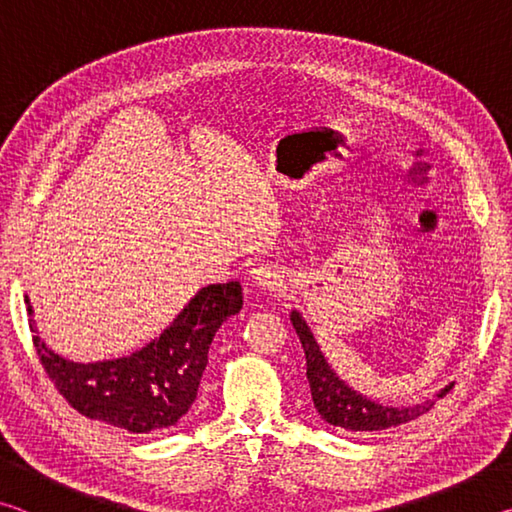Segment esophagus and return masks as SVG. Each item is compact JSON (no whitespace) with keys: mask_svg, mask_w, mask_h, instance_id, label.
<instances>
[{"mask_svg":"<svg viewBox=\"0 0 512 512\" xmlns=\"http://www.w3.org/2000/svg\"><path fill=\"white\" fill-rule=\"evenodd\" d=\"M250 282H253V287L262 289V291H277L282 287V275L280 271H277L275 266H268V264H262L257 266L250 271Z\"/></svg>","mask_w":512,"mask_h":512,"instance_id":"esophagus-1","label":"esophagus"}]
</instances>
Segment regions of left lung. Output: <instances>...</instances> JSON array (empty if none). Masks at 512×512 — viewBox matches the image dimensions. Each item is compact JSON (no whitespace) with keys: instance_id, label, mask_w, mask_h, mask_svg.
Instances as JSON below:
<instances>
[{"instance_id":"8db88e82","label":"left lung","mask_w":512,"mask_h":512,"mask_svg":"<svg viewBox=\"0 0 512 512\" xmlns=\"http://www.w3.org/2000/svg\"><path fill=\"white\" fill-rule=\"evenodd\" d=\"M289 318L302 343V350H305L311 400H314V406L320 418L332 424V427H339L341 431H352V433L357 431L368 433V431H384V429L400 427V424L420 418V415L433 409V404L443 400V397L452 391L454 384H449L445 388H440V391L433 397H429V400H422L411 406H386L370 400V397L350 388L332 370V366H329L325 359V354L320 352V345L314 339V334H311L307 320L302 318L300 311L293 309Z\"/></svg>"}]
</instances>
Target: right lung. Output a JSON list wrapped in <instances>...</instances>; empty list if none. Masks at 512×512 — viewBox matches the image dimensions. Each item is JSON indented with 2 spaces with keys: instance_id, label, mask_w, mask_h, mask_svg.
I'll use <instances>...</instances> for the list:
<instances>
[{
  "instance_id": "add662e5",
  "label": "right lung",
  "mask_w": 512,
  "mask_h": 512,
  "mask_svg": "<svg viewBox=\"0 0 512 512\" xmlns=\"http://www.w3.org/2000/svg\"><path fill=\"white\" fill-rule=\"evenodd\" d=\"M24 300L33 345L58 393L85 418L131 433L169 429L192 409L216 329L244 305L239 282L210 284L128 357L72 361L40 339L31 302Z\"/></svg>"
}]
</instances>
